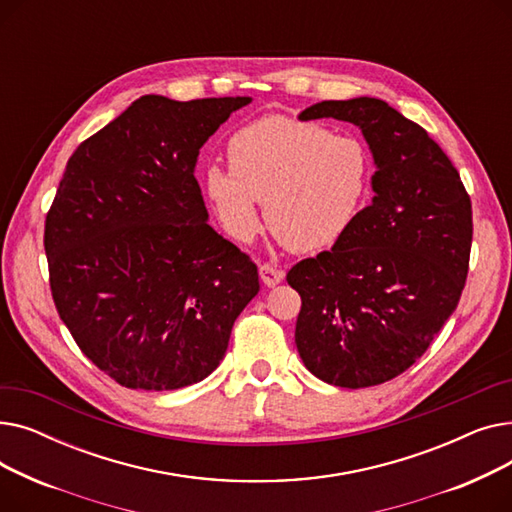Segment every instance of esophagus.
<instances>
[{"label":"esophagus","instance_id":"1","mask_svg":"<svg viewBox=\"0 0 512 512\" xmlns=\"http://www.w3.org/2000/svg\"><path fill=\"white\" fill-rule=\"evenodd\" d=\"M259 278L263 280L265 286H276V284H280L284 280V272L278 270V267L272 265V263H263L259 267Z\"/></svg>","mask_w":512,"mask_h":512}]
</instances>
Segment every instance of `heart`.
<instances>
[{
    "label": "heart",
    "instance_id": "obj_1",
    "mask_svg": "<svg viewBox=\"0 0 512 512\" xmlns=\"http://www.w3.org/2000/svg\"><path fill=\"white\" fill-rule=\"evenodd\" d=\"M230 170L211 166L205 193L224 228L251 240L265 201L270 230L294 251L336 245L351 230L369 197L373 159L348 134H332L315 122L265 116L232 134Z\"/></svg>",
    "mask_w": 512,
    "mask_h": 512
}]
</instances>
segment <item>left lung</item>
<instances>
[{"instance_id":"obj_1","label":"left lung","mask_w":512,"mask_h":512,"mask_svg":"<svg viewBox=\"0 0 512 512\" xmlns=\"http://www.w3.org/2000/svg\"><path fill=\"white\" fill-rule=\"evenodd\" d=\"M361 128L375 197L332 251L288 272L301 294L299 355L332 386L367 388L407 371L459 305L473 238L471 199L440 145L386 101H321L299 120Z\"/></svg>"}]
</instances>
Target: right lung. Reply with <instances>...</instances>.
<instances>
[{
    "instance_id": "add662e5",
    "label": "right lung",
    "mask_w": 512,
    "mask_h": 512,
    "mask_svg": "<svg viewBox=\"0 0 512 512\" xmlns=\"http://www.w3.org/2000/svg\"><path fill=\"white\" fill-rule=\"evenodd\" d=\"M249 103L143 95L68 159L45 220L49 286L80 351L120 386L205 380L259 292L195 178L199 149Z\"/></svg>"
}]
</instances>
